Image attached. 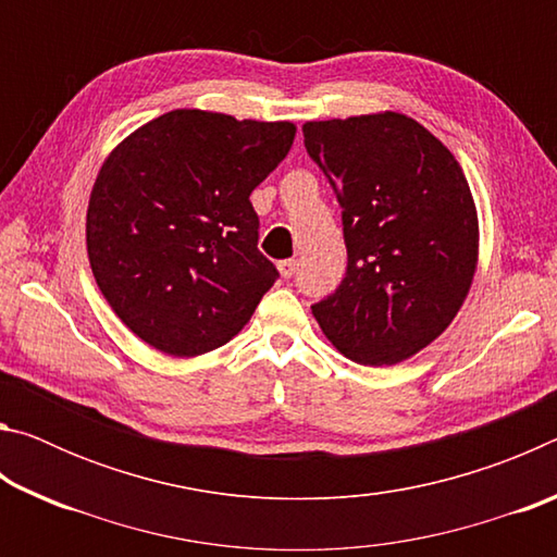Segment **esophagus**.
I'll return each mask as SVG.
<instances>
[{
  "label": "esophagus",
  "instance_id": "esophagus-1",
  "mask_svg": "<svg viewBox=\"0 0 557 557\" xmlns=\"http://www.w3.org/2000/svg\"><path fill=\"white\" fill-rule=\"evenodd\" d=\"M277 270H280V275H282V277L289 280L292 275H295V270H297V262H295V260H282L280 265H277Z\"/></svg>",
  "mask_w": 557,
  "mask_h": 557
}]
</instances>
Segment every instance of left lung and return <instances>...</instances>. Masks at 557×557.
Instances as JSON below:
<instances>
[{"mask_svg": "<svg viewBox=\"0 0 557 557\" xmlns=\"http://www.w3.org/2000/svg\"><path fill=\"white\" fill-rule=\"evenodd\" d=\"M305 147L342 203L346 275L312 305L324 336L363 366H393L445 332L476 270L465 172L400 112L307 122Z\"/></svg>", "mask_w": 557, "mask_h": 557, "instance_id": "8db88e82", "label": "left lung"}]
</instances>
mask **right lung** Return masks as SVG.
<instances>
[{
    "label": "right lung",
    "instance_id": "obj_1",
    "mask_svg": "<svg viewBox=\"0 0 557 557\" xmlns=\"http://www.w3.org/2000/svg\"><path fill=\"white\" fill-rule=\"evenodd\" d=\"M292 122L172 110L112 149L90 191L92 275L122 324L169 356L213 351L280 277L250 194L295 143Z\"/></svg>",
    "mask_w": 557,
    "mask_h": 557
}]
</instances>
